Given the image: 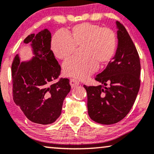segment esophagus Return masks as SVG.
<instances>
[{"mask_svg": "<svg viewBox=\"0 0 154 154\" xmlns=\"http://www.w3.org/2000/svg\"><path fill=\"white\" fill-rule=\"evenodd\" d=\"M70 85L71 86V88H73L77 87V86H79L80 85V83L78 81H76V80L71 79H70Z\"/></svg>", "mask_w": 154, "mask_h": 154, "instance_id": "1", "label": "esophagus"}]
</instances>
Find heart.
I'll return each instance as SVG.
<instances>
[{"instance_id": "heart-1", "label": "heart", "mask_w": 154, "mask_h": 154, "mask_svg": "<svg viewBox=\"0 0 154 154\" xmlns=\"http://www.w3.org/2000/svg\"><path fill=\"white\" fill-rule=\"evenodd\" d=\"M117 37L110 29L84 22L73 26L68 33L58 31L52 36L51 48L54 55L65 60L81 48V57L67 60L63 71L67 76L84 80L95 72L98 64L104 66L114 57L117 50Z\"/></svg>"}]
</instances>
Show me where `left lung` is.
Masks as SVG:
<instances>
[{"mask_svg":"<svg viewBox=\"0 0 154 154\" xmlns=\"http://www.w3.org/2000/svg\"><path fill=\"white\" fill-rule=\"evenodd\" d=\"M116 24L117 50L106 69L97 75L95 80L101 85L83 86L88 94V115L104 125L116 123L127 116L140 87L138 52L123 25L118 21Z\"/></svg>","mask_w":154,"mask_h":154,"instance_id":"obj_1","label":"left lung"}]
</instances>
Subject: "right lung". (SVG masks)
<instances>
[{
	"label": "right lung",
	"instance_id": "right-lung-1",
	"mask_svg": "<svg viewBox=\"0 0 154 154\" xmlns=\"http://www.w3.org/2000/svg\"><path fill=\"white\" fill-rule=\"evenodd\" d=\"M25 44L30 43L33 56L20 61L19 54L12 64V94L29 121L41 125L54 123L62 112L64 100L71 90L68 79H61V67L51 50V33L48 29L29 35Z\"/></svg>",
	"mask_w": 154,
	"mask_h": 154
}]
</instances>
